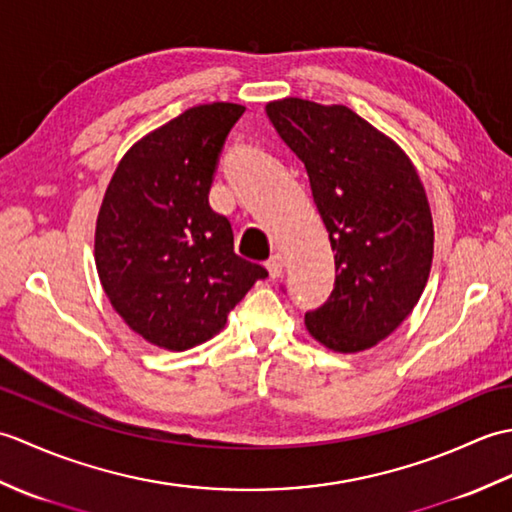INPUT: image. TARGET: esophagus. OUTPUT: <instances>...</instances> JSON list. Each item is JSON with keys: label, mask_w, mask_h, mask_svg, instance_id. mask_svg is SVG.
Masks as SVG:
<instances>
[{"label": "esophagus", "mask_w": 512, "mask_h": 512, "mask_svg": "<svg viewBox=\"0 0 512 512\" xmlns=\"http://www.w3.org/2000/svg\"><path fill=\"white\" fill-rule=\"evenodd\" d=\"M266 268H268L270 277H273V279L279 277L281 270H284V257H281L279 253H273V255L266 259Z\"/></svg>", "instance_id": "34e87169"}]
</instances>
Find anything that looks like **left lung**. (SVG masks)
<instances>
[{
    "mask_svg": "<svg viewBox=\"0 0 512 512\" xmlns=\"http://www.w3.org/2000/svg\"><path fill=\"white\" fill-rule=\"evenodd\" d=\"M266 114L306 167L336 253L334 288L306 312V328L334 352L367 350L409 317L427 286V193L405 151L350 107L284 99Z\"/></svg>",
    "mask_w": 512,
    "mask_h": 512,
    "instance_id": "obj_1",
    "label": "left lung"
}]
</instances>
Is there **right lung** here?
<instances>
[{"mask_svg": "<svg viewBox=\"0 0 512 512\" xmlns=\"http://www.w3.org/2000/svg\"><path fill=\"white\" fill-rule=\"evenodd\" d=\"M242 105L182 112L118 162L96 222V268L125 323L165 350L220 332L268 270L235 255L233 228L209 204L217 162Z\"/></svg>", "mask_w": 512, "mask_h": 512, "instance_id": "obj_1", "label": "right lung"}]
</instances>
